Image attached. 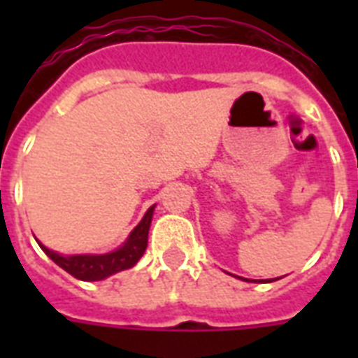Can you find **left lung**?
Instances as JSON below:
<instances>
[{
	"mask_svg": "<svg viewBox=\"0 0 358 358\" xmlns=\"http://www.w3.org/2000/svg\"><path fill=\"white\" fill-rule=\"evenodd\" d=\"M275 280H277V278H275ZM267 282H271V278H269V280H267Z\"/></svg>",
	"mask_w": 358,
	"mask_h": 358,
	"instance_id": "obj_1",
	"label": "left lung"
}]
</instances>
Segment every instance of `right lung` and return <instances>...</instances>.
Returning a JSON list of instances; mask_svg holds the SVG:
<instances>
[{
	"instance_id": "obj_1",
	"label": "right lung",
	"mask_w": 358,
	"mask_h": 358,
	"mask_svg": "<svg viewBox=\"0 0 358 358\" xmlns=\"http://www.w3.org/2000/svg\"><path fill=\"white\" fill-rule=\"evenodd\" d=\"M154 208H156V204L146 210L145 217L141 219V223L131 230V234L128 236V239L120 245L119 249L106 252V255H59L55 250L48 249L46 245H42L38 239H36V243L41 245V249L59 267H63L64 271L70 273L72 277L87 280V282L103 280V278L111 277L115 273L134 267L141 260V256L145 255Z\"/></svg>"
}]
</instances>
